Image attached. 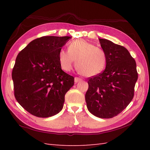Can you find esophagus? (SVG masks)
Masks as SVG:
<instances>
[{"label": "esophagus", "instance_id": "esophagus-1", "mask_svg": "<svg viewBox=\"0 0 150 150\" xmlns=\"http://www.w3.org/2000/svg\"><path fill=\"white\" fill-rule=\"evenodd\" d=\"M82 80V79L81 78H79V77H75V83H77V82L81 81Z\"/></svg>", "mask_w": 150, "mask_h": 150}]
</instances>
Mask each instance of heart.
Segmentation results:
<instances>
[{"instance_id": "heart-1", "label": "heart", "mask_w": 150, "mask_h": 150, "mask_svg": "<svg viewBox=\"0 0 150 150\" xmlns=\"http://www.w3.org/2000/svg\"><path fill=\"white\" fill-rule=\"evenodd\" d=\"M68 50H60L59 60L65 71H70L76 60V67L86 77H93L104 69L107 62L104 51L83 39L73 40L68 44Z\"/></svg>"}]
</instances>
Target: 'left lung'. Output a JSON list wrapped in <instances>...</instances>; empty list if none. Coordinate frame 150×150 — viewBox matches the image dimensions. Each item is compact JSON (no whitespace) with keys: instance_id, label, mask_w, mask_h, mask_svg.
Wrapping results in <instances>:
<instances>
[{"instance_id":"obj_1","label":"left lung","mask_w":150,"mask_h":150,"mask_svg":"<svg viewBox=\"0 0 150 150\" xmlns=\"http://www.w3.org/2000/svg\"><path fill=\"white\" fill-rule=\"evenodd\" d=\"M99 41L106 54V69L88 79L85 99L91 113L110 119L122 112L133 99L138 73L128 50L106 39Z\"/></svg>"}]
</instances>
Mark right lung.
<instances>
[{
  "instance_id": "obj_1",
  "label": "right lung",
  "mask_w": 150,
  "mask_h": 150,
  "mask_svg": "<svg viewBox=\"0 0 150 150\" xmlns=\"http://www.w3.org/2000/svg\"><path fill=\"white\" fill-rule=\"evenodd\" d=\"M70 38H37L16 58L12 70L15 97L34 116L46 118L59 113L74 84V77L62 71L59 60L60 50Z\"/></svg>"
}]
</instances>
